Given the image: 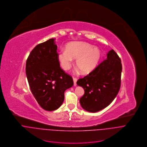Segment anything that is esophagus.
I'll return each instance as SVG.
<instances>
[{
	"label": "esophagus",
	"instance_id": "esophagus-1",
	"mask_svg": "<svg viewBox=\"0 0 147 147\" xmlns=\"http://www.w3.org/2000/svg\"><path fill=\"white\" fill-rule=\"evenodd\" d=\"M73 80H74V85L76 86L77 85L76 82H77V78L75 77H73Z\"/></svg>",
	"mask_w": 147,
	"mask_h": 147
}]
</instances>
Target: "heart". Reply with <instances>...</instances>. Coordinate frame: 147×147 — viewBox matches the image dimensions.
<instances>
[{"label":"heart","instance_id":"1","mask_svg":"<svg viewBox=\"0 0 147 147\" xmlns=\"http://www.w3.org/2000/svg\"><path fill=\"white\" fill-rule=\"evenodd\" d=\"M101 57L99 49L85 42H73L67 45L65 50H61L58 60L65 71L69 69L73 60L76 59V67L84 75L89 74L97 65Z\"/></svg>","mask_w":147,"mask_h":147}]
</instances>
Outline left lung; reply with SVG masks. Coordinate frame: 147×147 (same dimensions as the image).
I'll return each mask as SVG.
<instances>
[{
    "instance_id": "8db88e82",
    "label": "left lung",
    "mask_w": 147,
    "mask_h": 147,
    "mask_svg": "<svg viewBox=\"0 0 147 147\" xmlns=\"http://www.w3.org/2000/svg\"><path fill=\"white\" fill-rule=\"evenodd\" d=\"M122 70L120 57L111 50L105 60L77 81V84L84 90L80 98L82 107L87 111L96 112L108 107L120 90Z\"/></svg>"
}]
</instances>
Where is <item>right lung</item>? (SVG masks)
Returning a JSON list of instances; mask_svg holds the SVG:
<instances>
[{
	"mask_svg": "<svg viewBox=\"0 0 147 147\" xmlns=\"http://www.w3.org/2000/svg\"><path fill=\"white\" fill-rule=\"evenodd\" d=\"M54 39L36 45L29 54L25 72L31 91L39 105L51 111L64 100L65 91L74 84L71 76L60 67Z\"/></svg>",
	"mask_w": 147,
	"mask_h": 147,
	"instance_id": "right-lung-1",
	"label": "right lung"
}]
</instances>
